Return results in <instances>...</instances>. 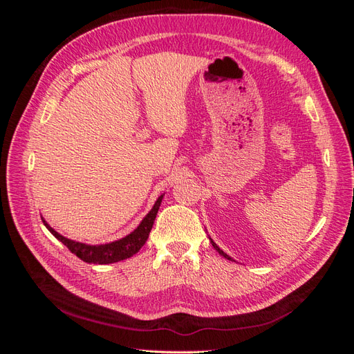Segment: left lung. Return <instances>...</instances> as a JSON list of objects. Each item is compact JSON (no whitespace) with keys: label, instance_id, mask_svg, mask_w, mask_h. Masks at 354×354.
<instances>
[{"label":"left lung","instance_id":"1","mask_svg":"<svg viewBox=\"0 0 354 354\" xmlns=\"http://www.w3.org/2000/svg\"><path fill=\"white\" fill-rule=\"evenodd\" d=\"M209 239H211V238H209ZM211 243H212V246H214V248H216V250H217V251H218V254H220V255H223V257H224V259H227V260H230V261H233V260H232V259H230V257H229V255H227V254H226V252H223V251H221V250H220V248H218V246H217V245H216V242H214V241H212V239H211Z\"/></svg>","mask_w":354,"mask_h":354}]
</instances>
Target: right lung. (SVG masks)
Instances as JSON below:
<instances>
[{
    "mask_svg": "<svg viewBox=\"0 0 354 354\" xmlns=\"http://www.w3.org/2000/svg\"><path fill=\"white\" fill-rule=\"evenodd\" d=\"M164 195H160L153 208L149 211L147 216L142 220V223L138 224L137 229L133 230L130 234H127L125 238L109 242V243H103V245H87V243H81V242H75L71 241L65 236H62L60 233H57L55 229L48 226V223L42 218V223L44 226L50 230L53 236L57 238L63 245L68 246V250L81 259L85 263L90 264H111V263H118L125 259H130L134 254L140 251L142 246L146 243L149 233L152 230L153 221L156 218L158 209L160 207V202H162Z\"/></svg>",
    "mask_w": 354,
    "mask_h": 354,
    "instance_id": "add662e5",
    "label": "right lung"
}]
</instances>
